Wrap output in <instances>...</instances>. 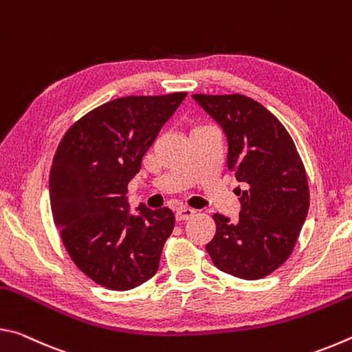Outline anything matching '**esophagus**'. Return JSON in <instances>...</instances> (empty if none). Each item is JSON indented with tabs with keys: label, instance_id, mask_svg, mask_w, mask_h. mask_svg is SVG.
Wrapping results in <instances>:
<instances>
[{
	"label": "esophagus",
	"instance_id": "1",
	"mask_svg": "<svg viewBox=\"0 0 352 352\" xmlns=\"http://www.w3.org/2000/svg\"><path fill=\"white\" fill-rule=\"evenodd\" d=\"M194 216H195V210H192V208H188V206L178 208L175 212V217H177V220H180V222L182 220H188Z\"/></svg>",
	"mask_w": 352,
	"mask_h": 352
}]
</instances>
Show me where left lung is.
Masks as SVG:
<instances>
[{"mask_svg":"<svg viewBox=\"0 0 352 352\" xmlns=\"http://www.w3.org/2000/svg\"><path fill=\"white\" fill-rule=\"evenodd\" d=\"M228 140V169L242 182L239 222L214 214L208 243L214 265L241 279H261L289 259L309 211L305 164L279 119L245 94H192Z\"/></svg>","mask_w":352,"mask_h":352,"instance_id":"1","label":"left lung"}]
</instances>
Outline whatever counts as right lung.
Segmentation results:
<instances>
[{"label":"right lung","mask_w":352,"mask_h":352,"mask_svg":"<svg viewBox=\"0 0 352 352\" xmlns=\"http://www.w3.org/2000/svg\"><path fill=\"white\" fill-rule=\"evenodd\" d=\"M186 91L126 96L88 111L58 144L50 174L54 223L69 258L94 283L130 290L158 272L175 225L169 208L129 212L127 186Z\"/></svg>","instance_id":"add662e5"}]
</instances>
